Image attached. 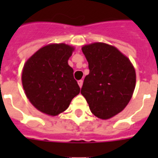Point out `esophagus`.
Instances as JSON below:
<instances>
[{
    "label": "esophagus",
    "instance_id": "obj_1",
    "mask_svg": "<svg viewBox=\"0 0 158 158\" xmlns=\"http://www.w3.org/2000/svg\"><path fill=\"white\" fill-rule=\"evenodd\" d=\"M78 84H79V86L80 87V88H82V86H83V80H79V81H78Z\"/></svg>",
    "mask_w": 158,
    "mask_h": 158
}]
</instances>
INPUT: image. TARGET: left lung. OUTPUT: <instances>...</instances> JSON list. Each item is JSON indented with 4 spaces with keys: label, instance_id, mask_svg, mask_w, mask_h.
<instances>
[{
    "label": "left lung",
    "instance_id": "obj_1",
    "mask_svg": "<svg viewBox=\"0 0 158 158\" xmlns=\"http://www.w3.org/2000/svg\"><path fill=\"white\" fill-rule=\"evenodd\" d=\"M89 74L81 89L91 112L107 120L120 113L132 98L136 83L135 68L128 57L113 46L94 43L82 48Z\"/></svg>",
    "mask_w": 158,
    "mask_h": 158
}]
</instances>
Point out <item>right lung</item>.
Returning <instances> with one entry per match:
<instances>
[{
  "label": "right lung",
  "instance_id": "right-lung-1",
  "mask_svg": "<svg viewBox=\"0 0 158 158\" xmlns=\"http://www.w3.org/2000/svg\"><path fill=\"white\" fill-rule=\"evenodd\" d=\"M74 50L64 43L49 44L24 64L22 84L29 102L38 110L57 115L66 110L80 92L68 60Z\"/></svg>",
  "mask_w": 158,
  "mask_h": 158
}]
</instances>
